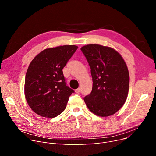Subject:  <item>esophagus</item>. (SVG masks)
Listing matches in <instances>:
<instances>
[{"label": "esophagus", "instance_id": "34e87169", "mask_svg": "<svg viewBox=\"0 0 156 156\" xmlns=\"http://www.w3.org/2000/svg\"><path fill=\"white\" fill-rule=\"evenodd\" d=\"M80 91H81V88H78L77 89L75 90V92L76 93H79V92H80Z\"/></svg>", "mask_w": 156, "mask_h": 156}]
</instances>
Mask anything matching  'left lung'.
<instances>
[{"mask_svg": "<svg viewBox=\"0 0 156 156\" xmlns=\"http://www.w3.org/2000/svg\"><path fill=\"white\" fill-rule=\"evenodd\" d=\"M90 67L93 85L84 98L87 107L99 116H108L126 101L129 75L123 58L108 47L89 44L81 48Z\"/></svg>", "mask_w": 156, "mask_h": 156, "instance_id": "left-lung-1", "label": "left lung"}]
</instances>
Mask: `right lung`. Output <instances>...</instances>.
Wrapping results in <instances>:
<instances>
[{"instance_id":"1","label":"right lung","mask_w":156,"mask_h":156,"mask_svg":"<svg viewBox=\"0 0 156 156\" xmlns=\"http://www.w3.org/2000/svg\"><path fill=\"white\" fill-rule=\"evenodd\" d=\"M77 48L63 45L46 49L32 60L25 76V95L36 114L54 118L66 107L74 90L66 85L62 69Z\"/></svg>"}]
</instances>
